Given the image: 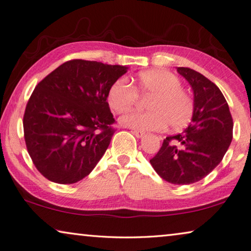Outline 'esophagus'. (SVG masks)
<instances>
[{"label":"esophagus","instance_id":"34e87169","mask_svg":"<svg viewBox=\"0 0 251 251\" xmlns=\"http://www.w3.org/2000/svg\"><path fill=\"white\" fill-rule=\"evenodd\" d=\"M132 133L134 134V136H136L137 138H139V139H140V138H144L145 137V132H144V131H139V130H133L132 131Z\"/></svg>","mask_w":251,"mask_h":251}]
</instances>
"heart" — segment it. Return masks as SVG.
I'll use <instances>...</instances> for the list:
<instances>
[{"label": "heart", "mask_w": 251, "mask_h": 251, "mask_svg": "<svg viewBox=\"0 0 251 251\" xmlns=\"http://www.w3.org/2000/svg\"><path fill=\"white\" fill-rule=\"evenodd\" d=\"M137 94L149 96L146 102L147 112L130 111L120 118L128 128L150 131L167 126L173 130L183 128L191 121L194 102L182 88L178 77L164 69H151L132 79V86L125 78H118L107 91V103L113 112L122 113L137 101Z\"/></svg>", "instance_id": "b5f03b06"}]
</instances>
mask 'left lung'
<instances>
[{
	"instance_id": "obj_1",
	"label": "left lung",
	"mask_w": 251,
	"mask_h": 251,
	"mask_svg": "<svg viewBox=\"0 0 251 251\" xmlns=\"http://www.w3.org/2000/svg\"><path fill=\"white\" fill-rule=\"evenodd\" d=\"M177 73L192 87L194 112L190 126L166 138L150 164L166 182L188 185L221 163L232 140L233 122L228 103L214 83L187 67H177Z\"/></svg>"
}]
</instances>
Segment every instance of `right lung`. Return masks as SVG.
Returning <instances> with one entry per match:
<instances>
[{"mask_svg": "<svg viewBox=\"0 0 251 251\" xmlns=\"http://www.w3.org/2000/svg\"><path fill=\"white\" fill-rule=\"evenodd\" d=\"M128 68L69 60L34 88L23 129L29 155L46 178L74 184L98 165L114 133L107 91Z\"/></svg>", "mask_w": 251, "mask_h": 251, "instance_id": "add662e5", "label": "right lung"}]
</instances>
